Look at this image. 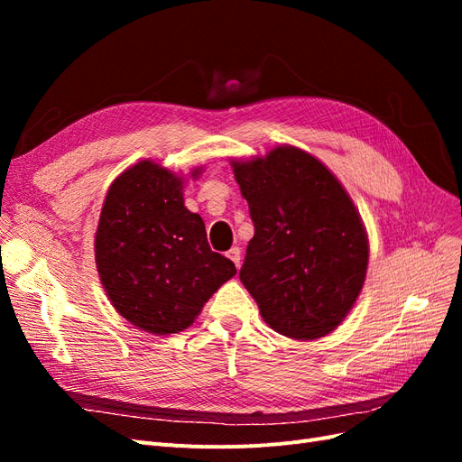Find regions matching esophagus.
Returning <instances> with one entry per match:
<instances>
[{"label":"esophagus","instance_id":"obj_1","mask_svg":"<svg viewBox=\"0 0 462 462\" xmlns=\"http://www.w3.org/2000/svg\"><path fill=\"white\" fill-rule=\"evenodd\" d=\"M227 258L236 265V268H241V248L239 246H233L227 253Z\"/></svg>","mask_w":462,"mask_h":462}]
</instances>
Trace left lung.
<instances>
[{
    "label": "left lung",
    "mask_w": 462,
    "mask_h": 462,
    "mask_svg": "<svg viewBox=\"0 0 462 462\" xmlns=\"http://www.w3.org/2000/svg\"><path fill=\"white\" fill-rule=\"evenodd\" d=\"M231 165L254 223L243 285L277 333L324 337L353 309L368 268V236L351 197L295 146Z\"/></svg>",
    "instance_id": "left-lung-1"
}]
</instances>
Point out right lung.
Listing matches in <instances>:
<instances>
[{
    "label": "right lung",
    "mask_w": 462,
    "mask_h": 462,
    "mask_svg": "<svg viewBox=\"0 0 462 462\" xmlns=\"http://www.w3.org/2000/svg\"><path fill=\"white\" fill-rule=\"evenodd\" d=\"M94 250L114 309L153 335L187 329L236 273L229 258L212 253L202 217L185 208L183 177L150 160L111 183Z\"/></svg>",
    "instance_id": "add662e5"
}]
</instances>
